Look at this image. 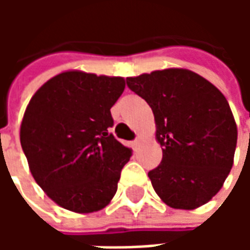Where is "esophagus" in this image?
<instances>
[{"label": "esophagus", "mask_w": 250, "mask_h": 250, "mask_svg": "<svg viewBox=\"0 0 250 250\" xmlns=\"http://www.w3.org/2000/svg\"><path fill=\"white\" fill-rule=\"evenodd\" d=\"M139 146H141V138L138 136V138H135L134 142H132V147L136 150V148H139Z\"/></svg>", "instance_id": "obj_1"}]
</instances>
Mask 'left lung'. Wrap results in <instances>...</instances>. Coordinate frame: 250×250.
<instances>
[{"label":"left lung","instance_id":"1","mask_svg":"<svg viewBox=\"0 0 250 250\" xmlns=\"http://www.w3.org/2000/svg\"><path fill=\"white\" fill-rule=\"evenodd\" d=\"M157 123L161 165L148 171L154 190L174 209H195L220 191L233 166L237 127L225 96L188 69L127 77Z\"/></svg>","mask_w":250,"mask_h":250}]
</instances>
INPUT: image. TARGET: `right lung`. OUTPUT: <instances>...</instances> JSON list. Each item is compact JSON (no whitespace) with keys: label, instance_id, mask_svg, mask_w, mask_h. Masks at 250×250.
<instances>
[{"label":"right lung","instance_id":"obj_1","mask_svg":"<svg viewBox=\"0 0 250 250\" xmlns=\"http://www.w3.org/2000/svg\"><path fill=\"white\" fill-rule=\"evenodd\" d=\"M123 77L64 72L33 95L20 139L30 173L48 197L76 213L103 209L132 155L109 132Z\"/></svg>","mask_w":250,"mask_h":250}]
</instances>
